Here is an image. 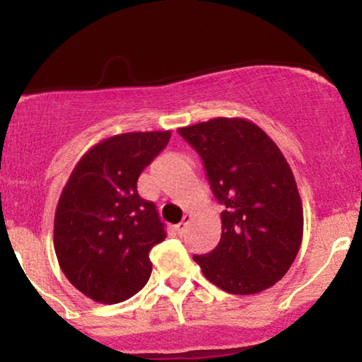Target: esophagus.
Listing matches in <instances>:
<instances>
[{"label":"esophagus","instance_id":"obj_1","mask_svg":"<svg viewBox=\"0 0 362 362\" xmlns=\"http://www.w3.org/2000/svg\"><path fill=\"white\" fill-rule=\"evenodd\" d=\"M190 219H192V216H190V214H185V216H184V219H182V223H180V224H177L178 233H184L185 226H187V224L190 223Z\"/></svg>","mask_w":362,"mask_h":362}]
</instances>
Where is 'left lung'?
<instances>
[{
    "label": "left lung",
    "instance_id": "obj_1",
    "mask_svg": "<svg viewBox=\"0 0 362 362\" xmlns=\"http://www.w3.org/2000/svg\"><path fill=\"white\" fill-rule=\"evenodd\" d=\"M178 132L201 155L224 206L218 247L194 260L207 281L230 294L272 288L303 240V204L288 160L248 119L214 117Z\"/></svg>",
    "mask_w": 362,
    "mask_h": 362
}]
</instances>
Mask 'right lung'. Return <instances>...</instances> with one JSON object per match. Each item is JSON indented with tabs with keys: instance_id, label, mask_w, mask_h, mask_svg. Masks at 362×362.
<instances>
[{
	"instance_id": "obj_1",
	"label": "right lung",
	"mask_w": 362,
	"mask_h": 362,
	"mask_svg": "<svg viewBox=\"0 0 362 362\" xmlns=\"http://www.w3.org/2000/svg\"><path fill=\"white\" fill-rule=\"evenodd\" d=\"M172 131L124 132L91 146L66 182L54 216V250L66 279L90 300L115 305L151 276L149 252L167 233L138 178Z\"/></svg>"
}]
</instances>
